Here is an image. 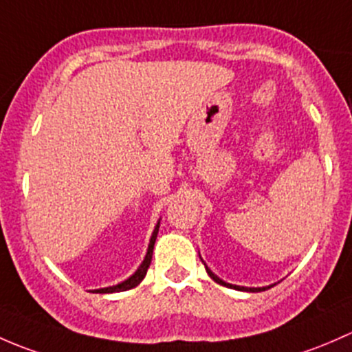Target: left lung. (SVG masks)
Wrapping results in <instances>:
<instances>
[{"instance_id": "obj_1", "label": "left lung", "mask_w": 352, "mask_h": 352, "mask_svg": "<svg viewBox=\"0 0 352 352\" xmlns=\"http://www.w3.org/2000/svg\"><path fill=\"white\" fill-rule=\"evenodd\" d=\"M205 267H206V273L210 274V278H212V280L215 281V283H219V285H222V286H227V288H234V289H239V292H261V289H267V288H270V286H273V285H270V286H261V288H248V286L230 285V283H226V281H223V280H220V278L217 276V274L213 273V271L210 270L208 266H205Z\"/></svg>"}]
</instances>
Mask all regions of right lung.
I'll return each mask as SVG.
<instances>
[{
    "mask_svg": "<svg viewBox=\"0 0 352 352\" xmlns=\"http://www.w3.org/2000/svg\"><path fill=\"white\" fill-rule=\"evenodd\" d=\"M159 226H161V220H159V222L155 223V227H154V232H152V235H151L149 248H147L146 257H144L142 264H140V266L137 267V271H135V273L132 274V276H129V278H126L125 281H122V283H118V285H113V286H107V288H98V289H91V292H93V293H118V292H126V289H132V288H135V286L139 285L140 281L144 280V278H146L147 267L151 266L152 251H154L155 239H157Z\"/></svg>",
    "mask_w": 352,
    "mask_h": 352,
    "instance_id": "1",
    "label": "right lung"
}]
</instances>
